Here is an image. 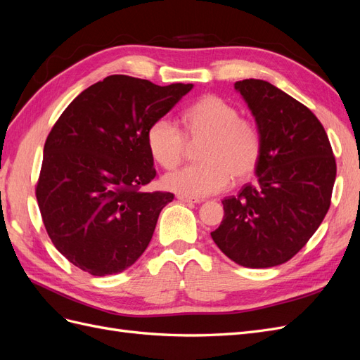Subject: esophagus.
<instances>
[{"instance_id":"1","label":"esophagus","mask_w":360,"mask_h":360,"mask_svg":"<svg viewBox=\"0 0 360 360\" xmlns=\"http://www.w3.org/2000/svg\"><path fill=\"white\" fill-rule=\"evenodd\" d=\"M177 200L179 201H181V202H193V204H198V202H201V200L200 198H192V197H184V195H177Z\"/></svg>"}]
</instances>
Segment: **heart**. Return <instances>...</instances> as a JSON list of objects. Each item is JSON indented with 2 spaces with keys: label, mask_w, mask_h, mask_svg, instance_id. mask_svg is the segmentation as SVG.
<instances>
[{
  "label": "heart",
  "mask_w": 360,
  "mask_h": 360,
  "mask_svg": "<svg viewBox=\"0 0 360 360\" xmlns=\"http://www.w3.org/2000/svg\"><path fill=\"white\" fill-rule=\"evenodd\" d=\"M183 132L167 118H159L147 130L150 156L159 167L176 168L186 153L188 143H200L201 163L183 167L163 177L168 191L192 198H202L230 186L231 179L242 181L257 171L263 139L258 127L242 118L236 105L219 96L207 94L181 114ZM187 138L184 139V136Z\"/></svg>",
  "instance_id": "1"
}]
</instances>
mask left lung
<instances>
[{
  "mask_svg": "<svg viewBox=\"0 0 360 360\" xmlns=\"http://www.w3.org/2000/svg\"><path fill=\"white\" fill-rule=\"evenodd\" d=\"M234 89L255 118L263 155L257 180L222 201L225 214L212 238L237 264L274 267L296 255L323 222L336 162L307 106L267 81H237Z\"/></svg>",
  "mask_w": 360,
  "mask_h": 360,
  "instance_id": "1",
  "label": "left lung"
}]
</instances>
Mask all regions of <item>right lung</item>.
I'll list each match as a JSON object with an SVG mask.
<instances>
[{"label": "right lung", "instance_id": "add662e5", "mask_svg": "<svg viewBox=\"0 0 360 360\" xmlns=\"http://www.w3.org/2000/svg\"><path fill=\"white\" fill-rule=\"evenodd\" d=\"M192 86L111 75L84 90L53 124L36 197L53 246L73 266L114 275L147 249L174 195L141 191L156 177L146 135Z\"/></svg>", "mask_w": 360, "mask_h": 360}]
</instances>
